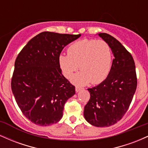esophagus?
Listing matches in <instances>:
<instances>
[{
    "label": "esophagus",
    "instance_id": "34e87169",
    "mask_svg": "<svg viewBox=\"0 0 148 148\" xmlns=\"http://www.w3.org/2000/svg\"><path fill=\"white\" fill-rule=\"evenodd\" d=\"M81 89H82V88L79 87V86H76V88H75V90H76V92H78L81 90Z\"/></svg>",
    "mask_w": 148,
    "mask_h": 148
}]
</instances>
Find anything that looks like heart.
<instances>
[{
    "instance_id": "heart-1",
    "label": "heart",
    "mask_w": 148,
    "mask_h": 148,
    "mask_svg": "<svg viewBox=\"0 0 148 148\" xmlns=\"http://www.w3.org/2000/svg\"><path fill=\"white\" fill-rule=\"evenodd\" d=\"M58 63L67 79L72 77L79 67L81 71L72 79L74 84L86 85L91 82L98 84L109 74L112 51L108 44L103 40L85 39L69 45L67 55L59 56Z\"/></svg>"
}]
</instances>
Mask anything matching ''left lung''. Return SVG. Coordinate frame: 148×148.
<instances>
[{
  "label": "left lung",
  "mask_w": 148,
  "mask_h": 148,
  "mask_svg": "<svg viewBox=\"0 0 148 148\" xmlns=\"http://www.w3.org/2000/svg\"><path fill=\"white\" fill-rule=\"evenodd\" d=\"M98 35L108 44L115 58L106 79L88 89L90 98L84 114L92 125L105 127L118 123L128 111L136 90L137 77L133 57L123 45L107 33Z\"/></svg>",
  "instance_id": "obj_1"
}]
</instances>
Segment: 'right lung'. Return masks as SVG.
Returning a JSON list of instances; mask_svg holds the SVG:
<instances>
[{"label":"right lung","mask_w":148,"mask_h":148,"mask_svg":"<svg viewBox=\"0 0 148 148\" xmlns=\"http://www.w3.org/2000/svg\"><path fill=\"white\" fill-rule=\"evenodd\" d=\"M79 35L42 32L22 49L14 62L12 93L23 114L35 125L48 126L62 118L75 86L62 74L58 57Z\"/></svg>","instance_id":"obj_1"}]
</instances>
